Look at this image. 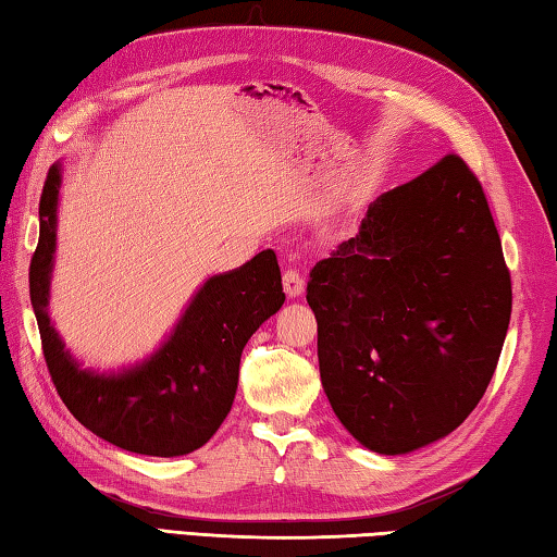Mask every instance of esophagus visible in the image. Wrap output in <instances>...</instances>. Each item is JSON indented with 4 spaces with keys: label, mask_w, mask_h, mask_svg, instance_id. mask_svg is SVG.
<instances>
[{
    "label": "esophagus",
    "mask_w": 557,
    "mask_h": 557,
    "mask_svg": "<svg viewBox=\"0 0 557 557\" xmlns=\"http://www.w3.org/2000/svg\"><path fill=\"white\" fill-rule=\"evenodd\" d=\"M282 285H285L287 297H299L305 292V277L297 268H287L285 275H282Z\"/></svg>",
    "instance_id": "1"
}]
</instances>
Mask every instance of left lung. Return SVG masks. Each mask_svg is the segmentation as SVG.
<instances>
[{
    "mask_svg": "<svg viewBox=\"0 0 557 557\" xmlns=\"http://www.w3.org/2000/svg\"><path fill=\"white\" fill-rule=\"evenodd\" d=\"M323 392L382 455L448 436L497 370L511 275L480 180L460 156L380 195L356 238L309 272Z\"/></svg>",
    "mask_w": 557,
    "mask_h": 557,
    "instance_id": "left-lung-1",
    "label": "left lung"
}]
</instances>
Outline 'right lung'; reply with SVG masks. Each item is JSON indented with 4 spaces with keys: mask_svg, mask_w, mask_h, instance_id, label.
<instances>
[{
    "mask_svg": "<svg viewBox=\"0 0 557 557\" xmlns=\"http://www.w3.org/2000/svg\"><path fill=\"white\" fill-rule=\"evenodd\" d=\"M58 189L55 163L40 195V234L28 287L44 358L60 399L85 429L124 450L175 458L201 448L234 404L240 352L248 338L285 305L275 250H262L246 265L209 277L170 338L140 366L121 372L85 370L65 350L46 309L55 256Z\"/></svg>",
    "mask_w": 557,
    "mask_h": 557,
    "instance_id": "right-lung-1",
    "label": "right lung"
}]
</instances>
